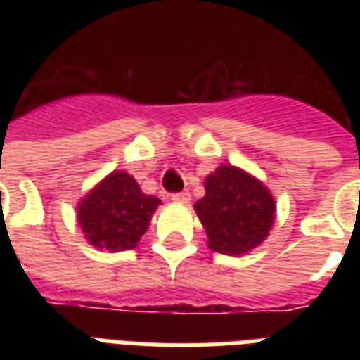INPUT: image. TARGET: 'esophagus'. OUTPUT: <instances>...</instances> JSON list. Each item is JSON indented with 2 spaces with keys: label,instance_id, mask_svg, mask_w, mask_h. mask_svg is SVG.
<instances>
[{
  "label": "esophagus",
  "instance_id": "1",
  "mask_svg": "<svg viewBox=\"0 0 360 360\" xmlns=\"http://www.w3.org/2000/svg\"><path fill=\"white\" fill-rule=\"evenodd\" d=\"M173 202H181V204H187L191 200V195H188L187 191H181V193H173L172 195Z\"/></svg>",
  "mask_w": 360,
  "mask_h": 360
}]
</instances>
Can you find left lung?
<instances>
[{"mask_svg":"<svg viewBox=\"0 0 360 360\" xmlns=\"http://www.w3.org/2000/svg\"><path fill=\"white\" fill-rule=\"evenodd\" d=\"M206 195L195 204L208 247L237 257L264 241L274 224L276 204L270 191L252 175L221 165L206 177Z\"/></svg>","mask_w":360,"mask_h":360,"instance_id":"1","label":"left lung"}]
</instances>
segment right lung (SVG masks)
I'll return each mask as SVG.
<instances>
[{
	"mask_svg": "<svg viewBox=\"0 0 360 360\" xmlns=\"http://www.w3.org/2000/svg\"><path fill=\"white\" fill-rule=\"evenodd\" d=\"M158 204L129 173L113 172L79 204L77 219L94 247L117 252L136 247Z\"/></svg>",
	"mask_w": 360,
	"mask_h": 360,
	"instance_id": "right-lung-1",
	"label": "right lung"
}]
</instances>
